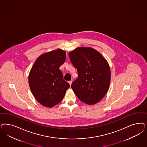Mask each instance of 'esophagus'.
I'll list each match as a JSON object with an SVG mask.
<instances>
[{"instance_id":"1","label":"esophagus","mask_w":147,"mask_h":147,"mask_svg":"<svg viewBox=\"0 0 147 147\" xmlns=\"http://www.w3.org/2000/svg\"><path fill=\"white\" fill-rule=\"evenodd\" d=\"M72 81H69V84H70V85H71V84H72Z\"/></svg>"}]
</instances>
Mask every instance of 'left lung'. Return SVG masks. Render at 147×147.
Listing matches in <instances>:
<instances>
[{
  "label": "left lung",
  "instance_id": "left-lung-1",
  "mask_svg": "<svg viewBox=\"0 0 147 147\" xmlns=\"http://www.w3.org/2000/svg\"><path fill=\"white\" fill-rule=\"evenodd\" d=\"M78 78L71 88L82 102L89 105L99 102L109 89L111 73L108 63L91 47L77 48L69 53Z\"/></svg>",
  "mask_w": 147,
  "mask_h": 147
}]
</instances>
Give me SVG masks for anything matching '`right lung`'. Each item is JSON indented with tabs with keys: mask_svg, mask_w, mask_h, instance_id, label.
<instances>
[{
	"mask_svg": "<svg viewBox=\"0 0 147 147\" xmlns=\"http://www.w3.org/2000/svg\"><path fill=\"white\" fill-rule=\"evenodd\" d=\"M66 59V52L57 49L38 57L28 76V83L39 103L51 108L62 101L69 84L63 80L59 68Z\"/></svg>",
	"mask_w": 147,
	"mask_h": 147,
	"instance_id": "right-lung-1",
	"label": "right lung"
}]
</instances>
